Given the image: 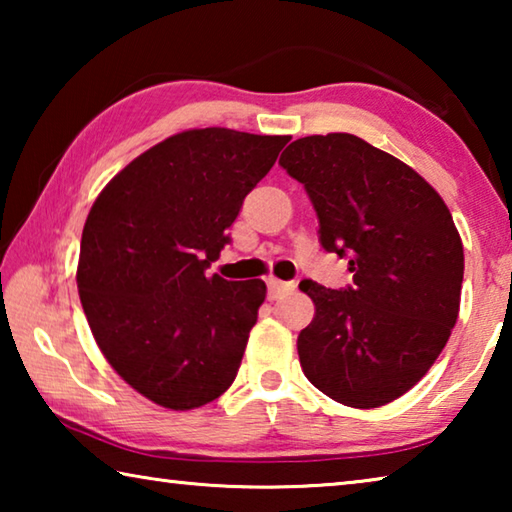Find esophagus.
<instances>
[{
    "instance_id": "1",
    "label": "esophagus",
    "mask_w": 512,
    "mask_h": 512,
    "mask_svg": "<svg viewBox=\"0 0 512 512\" xmlns=\"http://www.w3.org/2000/svg\"><path fill=\"white\" fill-rule=\"evenodd\" d=\"M266 284H268V298H271V300L287 296V293L296 289V284H293V282H282V280H277V277H268Z\"/></svg>"
}]
</instances>
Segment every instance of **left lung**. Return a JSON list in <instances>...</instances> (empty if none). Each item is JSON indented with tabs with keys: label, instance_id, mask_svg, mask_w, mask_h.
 Returning a JSON list of instances; mask_svg holds the SVG:
<instances>
[{
	"label": "left lung",
	"instance_id": "left-lung-1",
	"mask_svg": "<svg viewBox=\"0 0 512 512\" xmlns=\"http://www.w3.org/2000/svg\"><path fill=\"white\" fill-rule=\"evenodd\" d=\"M280 164L354 282H300L316 307L298 336L302 372L336 402L377 409L427 375L456 325L465 257L452 212L409 164L350 133L300 137Z\"/></svg>",
	"mask_w": 512,
	"mask_h": 512
}]
</instances>
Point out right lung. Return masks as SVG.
<instances>
[{
    "label": "right lung",
    "mask_w": 512,
    "mask_h": 512,
    "mask_svg": "<svg viewBox=\"0 0 512 512\" xmlns=\"http://www.w3.org/2000/svg\"><path fill=\"white\" fill-rule=\"evenodd\" d=\"M289 135L194 128L126 164L81 237V305L117 375L171 411L228 391L266 298L262 280L205 271Z\"/></svg>",
    "instance_id": "obj_1"
}]
</instances>
